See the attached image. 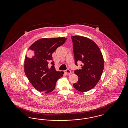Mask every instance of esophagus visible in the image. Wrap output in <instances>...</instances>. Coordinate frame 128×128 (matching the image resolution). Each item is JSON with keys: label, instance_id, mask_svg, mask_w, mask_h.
<instances>
[{"label": "esophagus", "instance_id": "obj_1", "mask_svg": "<svg viewBox=\"0 0 128 128\" xmlns=\"http://www.w3.org/2000/svg\"><path fill=\"white\" fill-rule=\"evenodd\" d=\"M64 72H65V74L68 75V74H70L71 73V71L70 70H67L64 71Z\"/></svg>", "mask_w": 128, "mask_h": 128}]
</instances>
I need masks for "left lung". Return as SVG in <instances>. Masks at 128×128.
<instances>
[{
    "instance_id": "obj_1",
    "label": "left lung",
    "mask_w": 128,
    "mask_h": 128,
    "mask_svg": "<svg viewBox=\"0 0 128 128\" xmlns=\"http://www.w3.org/2000/svg\"><path fill=\"white\" fill-rule=\"evenodd\" d=\"M71 38L75 64L78 66V61L82 62V68L74 71L79 80L73 87L80 92L88 91L100 79L104 67L103 56L98 45L88 38L76 36Z\"/></svg>"
}]
</instances>
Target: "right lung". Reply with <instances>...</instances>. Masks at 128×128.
I'll return each mask as SVG.
<instances>
[{
    "instance_id": "right-lung-1",
    "label": "right lung",
    "mask_w": 128,
    "mask_h": 128,
    "mask_svg": "<svg viewBox=\"0 0 128 128\" xmlns=\"http://www.w3.org/2000/svg\"><path fill=\"white\" fill-rule=\"evenodd\" d=\"M67 39L65 37L42 38L29 48L28 55L25 58V73L31 84L38 91L48 93L53 91L56 82L63 76V72L55 69L52 54ZM49 62L52 65L50 68L48 65Z\"/></svg>"
}]
</instances>
